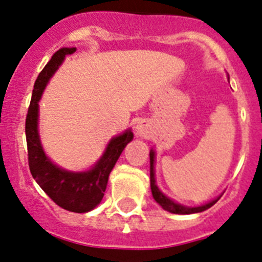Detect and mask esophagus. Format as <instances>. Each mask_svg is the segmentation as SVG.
I'll list each match as a JSON object with an SVG mask.
<instances>
[{"mask_svg": "<svg viewBox=\"0 0 262 262\" xmlns=\"http://www.w3.org/2000/svg\"><path fill=\"white\" fill-rule=\"evenodd\" d=\"M136 132H137V134H138V136H142V137L147 134V130H146V125H145V124H142V122H140V124L137 125Z\"/></svg>", "mask_w": 262, "mask_h": 262, "instance_id": "obj_1", "label": "esophagus"}]
</instances>
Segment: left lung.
<instances>
[{
    "label": "left lung",
    "mask_w": 262,
    "mask_h": 262,
    "mask_svg": "<svg viewBox=\"0 0 262 262\" xmlns=\"http://www.w3.org/2000/svg\"><path fill=\"white\" fill-rule=\"evenodd\" d=\"M154 162H155V151L151 150L150 151V187H151V193L152 197H154L155 201L160 205V206L163 207L164 210L169 211V213L173 214H193V213H201V211L206 210L209 207L213 206L219 199H221V195H219L218 199L213 200V201L207 202L205 205H200V206H184V205L178 204V202L172 201L169 197H167L166 194L160 192V189L158 188L157 181H155V171H154Z\"/></svg>",
    "instance_id": "1"
}]
</instances>
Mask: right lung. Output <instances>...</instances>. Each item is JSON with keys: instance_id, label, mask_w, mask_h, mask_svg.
I'll use <instances>...</instances> for the list:
<instances>
[{"instance_id": "right-lung-1", "label": "right lung", "mask_w": 262, "mask_h": 262, "mask_svg": "<svg viewBox=\"0 0 262 262\" xmlns=\"http://www.w3.org/2000/svg\"><path fill=\"white\" fill-rule=\"evenodd\" d=\"M74 52L75 48L58 49L37 75L26 117V140L28 166L32 178L36 180L40 188L48 194L52 201L65 210L73 213H87L95 209L102 201L111 171L116 164L122 150L133 140V133L132 130H125L120 136L114 137L98 163L89 171H67L52 163L51 159L47 157L40 143L37 132L39 100L52 75L55 74L65 57L73 55Z\"/></svg>"}]
</instances>
